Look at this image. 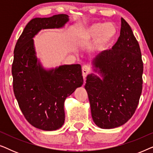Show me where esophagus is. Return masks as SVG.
Masks as SVG:
<instances>
[{
    "label": "esophagus",
    "instance_id": "esophagus-1",
    "mask_svg": "<svg viewBox=\"0 0 153 153\" xmlns=\"http://www.w3.org/2000/svg\"><path fill=\"white\" fill-rule=\"evenodd\" d=\"M90 72V68L87 65H84L82 68V74H83V79H85V77L88 74V73Z\"/></svg>",
    "mask_w": 153,
    "mask_h": 153
}]
</instances>
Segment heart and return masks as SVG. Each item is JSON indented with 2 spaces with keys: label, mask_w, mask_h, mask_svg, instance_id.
Listing matches in <instances>:
<instances>
[{
  "label": "heart",
  "mask_w": 153,
  "mask_h": 153,
  "mask_svg": "<svg viewBox=\"0 0 153 153\" xmlns=\"http://www.w3.org/2000/svg\"><path fill=\"white\" fill-rule=\"evenodd\" d=\"M117 34L118 29L113 23L96 22L87 26L83 30L81 37L85 40L95 37L92 49L95 51H100L116 38Z\"/></svg>",
  "instance_id": "b5f03b06"
}]
</instances>
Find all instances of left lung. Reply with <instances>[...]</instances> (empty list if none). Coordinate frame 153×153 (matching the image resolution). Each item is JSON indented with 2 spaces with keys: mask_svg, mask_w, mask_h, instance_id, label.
Segmentation results:
<instances>
[{
  "mask_svg": "<svg viewBox=\"0 0 153 153\" xmlns=\"http://www.w3.org/2000/svg\"><path fill=\"white\" fill-rule=\"evenodd\" d=\"M93 64L103 77L102 80L93 74L86 77L93 120L102 129L120 127L134 114L143 87L141 49L124 19L118 41L111 49L98 54Z\"/></svg>",
  "mask_w": 153,
  "mask_h": 153,
  "instance_id": "left-lung-1",
  "label": "left lung"
}]
</instances>
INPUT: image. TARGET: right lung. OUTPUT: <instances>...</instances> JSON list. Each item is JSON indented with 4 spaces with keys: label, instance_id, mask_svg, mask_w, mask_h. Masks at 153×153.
<instances>
[{
    "label": "right lung",
    "instance_id": "obj_1",
    "mask_svg": "<svg viewBox=\"0 0 153 153\" xmlns=\"http://www.w3.org/2000/svg\"><path fill=\"white\" fill-rule=\"evenodd\" d=\"M68 15L35 18L25 27L14 50L12 67L13 90L22 114L36 128L53 131L65 122L64 102L83 79L79 64L46 70L37 60L33 37L42 29L61 28Z\"/></svg>",
    "mask_w": 153,
    "mask_h": 153
}]
</instances>
